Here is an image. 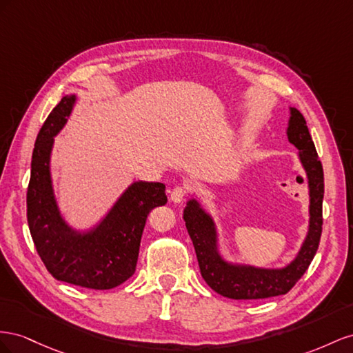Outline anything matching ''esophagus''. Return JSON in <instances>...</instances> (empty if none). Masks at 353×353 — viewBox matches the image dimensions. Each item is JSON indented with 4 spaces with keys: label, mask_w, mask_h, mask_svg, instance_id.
I'll use <instances>...</instances> for the list:
<instances>
[{
    "label": "esophagus",
    "mask_w": 353,
    "mask_h": 353,
    "mask_svg": "<svg viewBox=\"0 0 353 353\" xmlns=\"http://www.w3.org/2000/svg\"><path fill=\"white\" fill-rule=\"evenodd\" d=\"M186 194H188V188L186 186H176V188L171 189L170 198H171V201H173L174 204H179V203H182V201L185 199Z\"/></svg>",
    "instance_id": "esophagus-1"
}]
</instances>
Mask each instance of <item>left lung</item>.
I'll return each instance as SVG.
<instances>
[{"instance_id":"obj_1","label":"left lung","mask_w":353,"mask_h":353,"mask_svg":"<svg viewBox=\"0 0 353 353\" xmlns=\"http://www.w3.org/2000/svg\"><path fill=\"white\" fill-rule=\"evenodd\" d=\"M287 137L299 149V159L307 177L309 226L306 238L296 257L284 268H259L232 263L221 256L216 221L198 199L186 203L183 219L192 239L201 275L216 293L235 300H256L285 294L303 276L314 260L322 232V198L324 171L306 125V119L296 108H290Z\"/></svg>"}]
</instances>
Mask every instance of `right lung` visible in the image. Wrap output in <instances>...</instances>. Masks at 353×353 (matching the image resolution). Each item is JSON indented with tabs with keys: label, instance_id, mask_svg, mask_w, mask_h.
I'll list each match as a JSON object with an SVG mask.
<instances>
[{
	"label": "right lung",
	"instance_id": "right-lung-1",
	"mask_svg": "<svg viewBox=\"0 0 353 353\" xmlns=\"http://www.w3.org/2000/svg\"><path fill=\"white\" fill-rule=\"evenodd\" d=\"M75 103V94L63 96L37 136L26 194L28 225L39 257L56 279L109 290L134 274L148 214L167 204L165 185L133 182L93 228L78 230L70 226L60 213L50 159L54 137L68 123Z\"/></svg>",
	"mask_w": 353,
	"mask_h": 353
}]
</instances>
